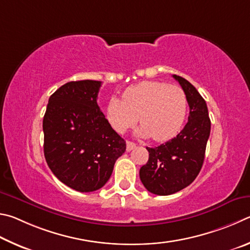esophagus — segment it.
Returning <instances> with one entry per match:
<instances>
[{"mask_svg":"<svg viewBox=\"0 0 250 250\" xmlns=\"http://www.w3.org/2000/svg\"><path fill=\"white\" fill-rule=\"evenodd\" d=\"M135 147H136V144H135V143L129 142V141L126 142V150H127V151H130L132 149H134Z\"/></svg>","mask_w":250,"mask_h":250,"instance_id":"1","label":"esophagus"}]
</instances>
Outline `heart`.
<instances>
[{
	"instance_id": "1",
	"label": "heart",
	"mask_w": 250,
	"mask_h": 250,
	"mask_svg": "<svg viewBox=\"0 0 250 250\" xmlns=\"http://www.w3.org/2000/svg\"><path fill=\"white\" fill-rule=\"evenodd\" d=\"M187 112V95L180 86L145 81L129 86L123 100H109L105 114L108 124L118 134L133 127L139 117L141 136L166 142L180 132Z\"/></svg>"
}]
</instances>
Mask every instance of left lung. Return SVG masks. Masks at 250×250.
Masks as SVG:
<instances>
[{"label": "left lung", "instance_id": "obj_1", "mask_svg": "<svg viewBox=\"0 0 250 250\" xmlns=\"http://www.w3.org/2000/svg\"><path fill=\"white\" fill-rule=\"evenodd\" d=\"M190 107L188 123L176 137L149 148V159L139 170L144 187L157 195H170L185 189L198 177L211 133L208 105L198 90L185 78L174 74Z\"/></svg>", "mask_w": 250, "mask_h": 250}]
</instances>
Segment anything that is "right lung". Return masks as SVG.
I'll list each match as a JSON object with an SVG mask.
<instances>
[{
    "label": "right lung",
    "instance_id": "obj_1",
    "mask_svg": "<svg viewBox=\"0 0 250 250\" xmlns=\"http://www.w3.org/2000/svg\"><path fill=\"white\" fill-rule=\"evenodd\" d=\"M102 82L71 81L48 101L42 121L43 154L59 180L79 192L99 190L108 181L126 143L98 105Z\"/></svg>",
    "mask_w": 250,
    "mask_h": 250
}]
</instances>
